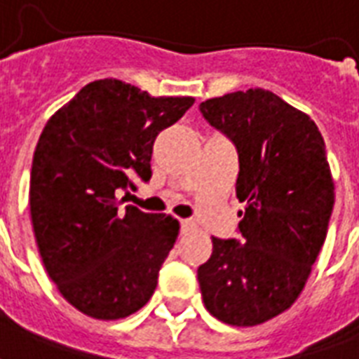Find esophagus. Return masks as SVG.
I'll use <instances>...</instances> for the list:
<instances>
[{
    "mask_svg": "<svg viewBox=\"0 0 359 359\" xmlns=\"http://www.w3.org/2000/svg\"><path fill=\"white\" fill-rule=\"evenodd\" d=\"M194 229H196V222H194V219H182V222H180V233H182V235H188V233H191Z\"/></svg>",
    "mask_w": 359,
    "mask_h": 359,
    "instance_id": "esophagus-1",
    "label": "esophagus"
}]
</instances>
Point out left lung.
I'll use <instances>...</instances> for the list:
<instances>
[{
	"label": "left lung",
	"mask_w": 359,
	"mask_h": 359,
	"mask_svg": "<svg viewBox=\"0 0 359 359\" xmlns=\"http://www.w3.org/2000/svg\"><path fill=\"white\" fill-rule=\"evenodd\" d=\"M238 154L240 238L212 236L197 268L208 313L231 326H255L289 309L323 248L334 180L326 145L306 114L264 89L199 104Z\"/></svg>",
	"instance_id": "left-lung-1"
}]
</instances>
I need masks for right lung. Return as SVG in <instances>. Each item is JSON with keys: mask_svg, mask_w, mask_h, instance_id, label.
<instances>
[{"mask_svg": "<svg viewBox=\"0 0 359 359\" xmlns=\"http://www.w3.org/2000/svg\"><path fill=\"white\" fill-rule=\"evenodd\" d=\"M191 97H151L121 80L87 83L42 130L29 207L48 276L87 317L117 320L151 300L180 225L173 216L119 208L121 191L151 180L156 135Z\"/></svg>", "mask_w": 359, "mask_h": 359, "instance_id": "right-lung-1", "label": "right lung"}]
</instances>
